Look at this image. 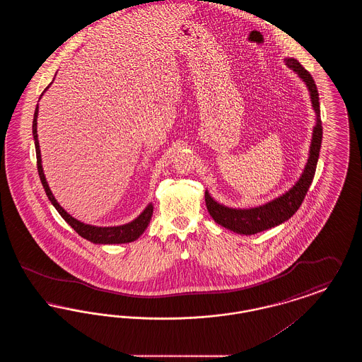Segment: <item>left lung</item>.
Returning <instances> with one entry per match:
<instances>
[{
  "label": "left lung",
  "mask_w": 362,
  "mask_h": 362,
  "mask_svg": "<svg viewBox=\"0 0 362 362\" xmlns=\"http://www.w3.org/2000/svg\"><path fill=\"white\" fill-rule=\"evenodd\" d=\"M285 65L293 70L308 88L310 92V103L315 111V126L312 130V139H310V153L307 164L303 170L300 179L296 182L292 189H288L285 194L279 195L276 199L250 209H235L228 207L217 202L209 191H205V201H206L207 211L213 217V220L221 226L235 233L240 235H255L262 230L274 228L276 225L288 221L293 214L301 206L305 194L310 189V183L313 180L316 164L319 158V152L322 146V137H323V127L320 121V104H319V92L316 84L310 74V71L304 69L300 62L294 58H285Z\"/></svg>",
  "instance_id": "left-lung-1"
}]
</instances>
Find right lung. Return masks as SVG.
Returning <instances> with one entry per match:
<instances>
[{"instance_id": "1", "label": "right lung", "mask_w": 362, "mask_h": 362, "mask_svg": "<svg viewBox=\"0 0 362 362\" xmlns=\"http://www.w3.org/2000/svg\"><path fill=\"white\" fill-rule=\"evenodd\" d=\"M55 78V77H54ZM54 81V80H52ZM52 86V83L43 90V93ZM43 93L40 95L39 100L42 99ZM37 112H39V104H36L35 108L34 122H33V136L35 141V151H36V163H37V173L42 182V186L46 191L47 198L50 199L52 206L57 209V211L61 214V217L81 236L93 244H124L137 240L138 238L145 232L148 225L151 223L152 214H153V205L152 202L144 209V211L134 218L133 221L127 224L117 225V226H96V225L86 224L78 221L77 218L71 217L69 213L58 204L55 197L52 195V189L49 187V183L46 180V176L42 167V155L39 148V139H37Z\"/></svg>"}]
</instances>
